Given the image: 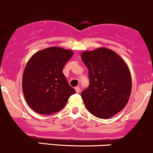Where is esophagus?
I'll list each match as a JSON object with an SVG mask.
<instances>
[{
  "label": "esophagus",
  "mask_w": 153,
  "mask_h": 153,
  "mask_svg": "<svg viewBox=\"0 0 153 153\" xmlns=\"http://www.w3.org/2000/svg\"><path fill=\"white\" fill-rule=\"evenodd\" d=\"M75 91H76V93H79V92H80L79 87H76V88H75Z\"/></svg>",
  "instance_id": "obj_1"
}]
</instances>
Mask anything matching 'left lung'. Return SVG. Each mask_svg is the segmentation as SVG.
<instances>
[{
	"label": "left lung",
	"mask_w": 153,
	"mask_h": 153,
	"mask_svg": "<svg viewBox=\"0 0 153 153\" xmlns=\"http://www.w3.org/2000/svg\"><path fill=\"white\" fill-rule=\"evenodd\" d=\"M88 70L89 85L81 97L89 112L107 119L127 104L131 91V78L127 65L115 52L105 48L82 53Z\"/></svg>",
	"instance_id": "obj_1"
}]
</instances>
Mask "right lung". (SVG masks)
<instances>
[{
	"mask_svg": "<svg viewBox=\"0 0 153 153\" xmlns=\"http://www.w3.org/2000/svg\"><path fill=\"white\" fill-rule=\"evenodd\" d=\"M73 54L70 50L51 47L30 59L22 77V89L27 103L33 111L45 115L57 112L76 93L62 73Z\"/></svg>",
	"mask_w": 153,
	"mask_h": 153,
	"instance_id": "1",
	"label": "right lung"
}]
</instances>
